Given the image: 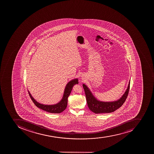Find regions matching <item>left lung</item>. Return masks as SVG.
I'll return each mask as SVG.
<instances>
[{
    "label": "left lung",
    "instance_id": "left-lung-1",
    "mask_svg": "<svg viewBox=\"0 0 154 154\" xmlns=\"http://www.w3.org/2000/svg\"><path fill=\"white\" fill-rule=\"evenodd\" d=\"M130 79L128 82L127 88L125 93L119 99L112 102H103L97 99L93 95L90 88L85 84H83L88 106L90 110L95 114L112 113L120 108L122 106L127 98L128 91L130 90Z\"/></svg>",
    "mask_w": 154,
    "mask_h": 154
}]
</instances>
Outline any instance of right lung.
Returning <instances> with one entry per match:
<instances>
[{
	"instance_id": "right-lung-1",
	"label": "right lung",
	"mask_w": 154,
	"mask_h": 154,
	"mask_svg": "<svg viewBox=\"0 0 154 154\" xmlns=\"http://www.w3.org/2000/svg\"><path fill=\"white\" fill-rule=\"evenodd\" d=\"M78 84H79V79L77 78L72 79L69 81V82L67 83L64 88V92H63V94L62 99L58 103L54 104L48 105V104H44L39 103L33 98L29 91H28V93L34 104H35V106L49 113L59 114V113H62V112H63L66 108L68 97H69V95L70 94L72 90L74 85Z\"/></svg>"
}]
</instances>
